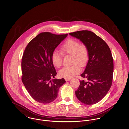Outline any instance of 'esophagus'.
Instances as JSON below:
<instances>
[{
	"mask_svg": "<svg viewBox=\"0 0 129 129\" xmlns=\"http://www.w3.org/2000/svg\"><path fill=\"white\" fill-rule=\"evenodd\" d=\"M65 80L66 81H69L71 80V78H65Z\"/></svg>",
	"mask_w": 129,
	"mask_h": 129,
	"instance_id": "obj_1",
	"label": "esophagus"
}]
</instances>
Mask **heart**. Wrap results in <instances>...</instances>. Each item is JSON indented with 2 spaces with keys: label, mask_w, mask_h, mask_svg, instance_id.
<instances>
[{
  "label": "heart",
  "mask_w": 129,
  "mask_h": 129,
  "mask_svg": "<svg viewBox=\"0 0 129 129\" xmlns=\"http://www.w3.org/2000/svg\"><path fill=\"white\" fill-rule=\"evenodd\" d=\"M61 50L64 54L73 55L74 65L62 68L59 72V75L63 78H70L79 74L82 71L80 64L85 65L88 59V50L87 46L84 44H80L76 40L70 39L62 45ZM51 60L55 67H60L62 64V54L57 50L54 51L51 55Z\"/></svg>",
  "instance_id": "b5f03b06"
}]
</instances>
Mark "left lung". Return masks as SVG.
I'll return each mask as SVG.
<instances>
[{
  "instance_id": "8db88e82",
  "label": "left lung",
  "mask_w": 129,
  "mask_h": 129,
  "mask_svg": "<svg viewBox=\"0 0 129 129\" xmlns=\"http://www.w3.org/2000/svg\"><path fill=\"white\" fill-rule=\"evenodd\" d=\"M69 34L79 39L88 50V60L81 74L87 81H80L76 96L84 104H95L104 98L112 85L114 64L110 49L102 38L90 31H78Z\"/></svg>"
}]
</instances>
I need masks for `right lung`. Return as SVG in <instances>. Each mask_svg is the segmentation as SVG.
<instances>
[{"instance_id": "add662e5", "label": "right lung", "mask_w": 129, "mask_h": 129, "mask_svg": "<svg viewBox=\"0 0 129 129\" xmlns=\"http://www.w3.org/2000/svg\"><path fill=\"white\" fill-rule=\"evenodd\" d=\"M68 34L43 32L32 39L25 48L22 59V80L31 97L41 104H49L57 96L65 82L52 79L56 74L51 60L52 53Z\"/></svg>"}]
</instances>
